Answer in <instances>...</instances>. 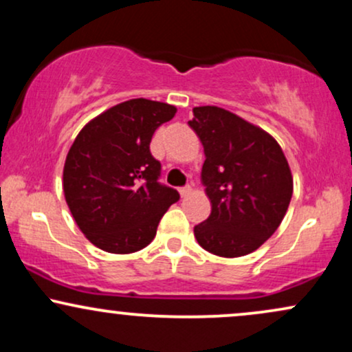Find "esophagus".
I'll use <instances>...</instances> for the list:
<instances>
[{"instance_id":"34e87169","label":"esophagus","mask_w":352,"mask_h":352,"mask_svg":"<svg viewBox=\"0 0 352 352\" xmlns=\"http://www.w3.org/2000/svg\"><path fill=\"white\" fill-rule=\"evenodd\" d=\"M179 192H180V195L182 197H187V195H190V193H192V187H182V188H179Z\"/></svg>"}]
</instances>
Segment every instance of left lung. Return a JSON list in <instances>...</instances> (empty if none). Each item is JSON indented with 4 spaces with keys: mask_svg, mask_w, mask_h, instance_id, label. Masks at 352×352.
<instances>
[{
    "mask_svg": "<svg viewBox=\"0 0 352 352\" xmlns=\"http://www.w3.org/2000/svg\"><path fill=\"white\" fill-rule=\"evenodd\" d=\"M188 125L204 145L201 182L212 204L210 217L193 228L197 241L217 256H245L286 215L293 195L288 160L268 132L221 107H193Z\"/></svg>",
    "mask_w": 352,
    "mask_h": 352,
    "instance_id": "1",
    "label": "left lung"
}]
</instances>
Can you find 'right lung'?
<instances>
[{
    "instance_id": "obj_1",
    "label": "right lung",
    "mask_w": 352,
    "mask_h": 352,
    "mask_svg": "<svg viewBox=\"0 0 352 352\" xmlns=\"http://www.w3.org/2000/svg\"><path fill=\"white\" fill-rule=\"evenodd\" d=\"M177 107L131 99L84 125L67 152L63 190L84 236L107 253L139 252L153 240L160 218L180 199L159 184L151 153L153 132Z\"/></svg>"
}]
</instances>
